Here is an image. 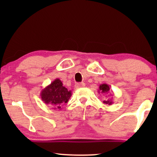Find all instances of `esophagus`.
Listing matches in <instances>:
<instances>
[{"label":"esophagus","mask_w":157,"mask_h":157,"mask_svg":"<svg viewBox=\"0 0 157 157\" xmlns=\"http://www.w3.org/2000/svg\"><path fill=\"white\" fill-rule=\"evenodd\" d=\"M85 86V84L84 82H80V83H77L75 84L76 88H82V87H84Z\"/></svg>","instance_id":"34e87169"}]
</instances>
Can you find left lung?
<instances>
[{
    "instance_id": "1",
    "label": "left lung",
    "mask_w": 157,
    "mask_h": 157,
    "mask_svg": "<svg viewBox=\"0 0 157 157\" xmlns=\"http://www.w3.org/2000/svg\"><path fill=\"white\" fill-rule=\"evenodd\" d=\"M109 92H110V88H109V86L108 84L105 83V84H101L100 85L99 89H98V93H99V94L100 93H101V94L106 95V96H107L106 95L109 94V95H108L109 96V95H111V94H109ZM103 102H104L105 104H107L109 105H112V103H113L112 100L111 99H106L103 101Z\"/></svg>"
}]
</instances>
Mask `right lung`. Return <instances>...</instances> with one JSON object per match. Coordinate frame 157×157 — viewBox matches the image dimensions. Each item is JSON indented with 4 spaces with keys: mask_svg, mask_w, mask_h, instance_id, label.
Returning <instances> with one entry per match:
<instances>
[{
    "mask_svg": "<svg viewBox=\"0 0 157 157\" xmlns=\"http://www.w3.org/2000/svg\"><path fill=\"white\" fill-rule=\"evenodd\" d=\"M40 95L45 104L50 105L53 109L60 110L62 106L68 102L72 94L63 86L62 81L57 78L42 89Z\"/></svg>",
    "mask_w": 157,
    "mask_h": 157,
    "instance_id": "add662e5",
    "label": "right lung"
}]
</instances>
